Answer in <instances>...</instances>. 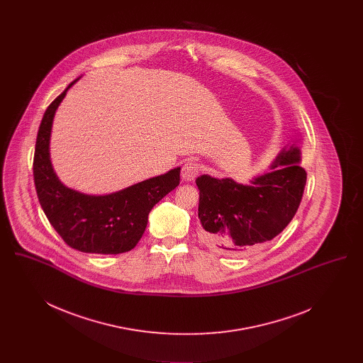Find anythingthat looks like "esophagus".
Segmentation results:
<instances>
[{"label": "esophagus", "instance_id": "34e87169", "mask_svg": "<svg viewBox=\"0 0 363 363\" xmlns=\"http://www.w3.org/2000/svg\"><path fill=\"white\" fill-rule=\"evenodd\" d=\"M200 164L199 163H196V162H188V163H185L184 166H182V172H181V175H182V179L184 181H193L199 173H200Z\"/></svg>", "mask_w": 363, "mask_h": 363}]
</instances>
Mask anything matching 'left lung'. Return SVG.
<instances>
[{
	"instance_id": "left-lung-1",
	"label": "left lung",
	"mask_w": 363,
	"mask_h": 363,
	"mask_svg": "<svg viewBox=\"0 0 363 363\" xmlns=\"http://www.w3.org/2000/svg\"><path fill=\"white\" fill-rule=\"evenodd\" d=\"M250 185L231 178L201 175L196 179L200 190V238L216 253L242 256L259 250L279 235L293 220L306 185L301 166V150H283Z\"/></svg>"
}]
</instances>
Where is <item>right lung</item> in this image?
Wrapping results in <instances>:
<instances>
[{
	"label": "right lung",
	"instance_id": "1",
	"mask_svg": "<svg viewBox=\"0 0 363 363\" xmlns=\"http://www.w3.org/2000/svg\"><path fill=\"white\" fill-rule=\"evenodd\" d=\"M77 80L52 101L40 122L34 154L36 194L50 225L70 247L96 255L129 252L143 237L150 211L179 185L181 167L106 196L67 188L52 170L49 145L55 110Z\"/></svg>",
	"mask_w": 363,
	"mask_h": 363
}]
</instances>
